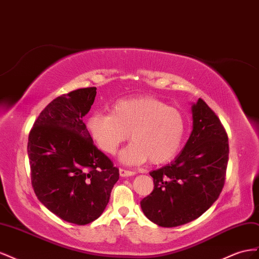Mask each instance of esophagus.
<instances>
[{
  "mask_svg": "<svg viewBox=\"0 0 259 259\" xmlns=\"http://www.w3.org/2000/svg\"><path fill=\"white\" fill-rule=\"evenodd\" d=\"M119 175H120V177H131V176H135L136 172L131 171V170H125V169L120 168L119 169Z\"/></svg>",
  "mask_w": 259,
  "mask_h": 259,
  "instance_id": "34e87169",
  "label": "esophagus"
}]
</instances>
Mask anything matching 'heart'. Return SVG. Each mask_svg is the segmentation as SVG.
<instances>
[{
    "mask_svg": "<svg viewBox=\"0 0 259 259\" xmlns=\"http://www.w3.org/2000/svg\"><path fill=\"white\" fill-rule=\"evenodd\" d=\"M87 129L102 151L115 154L124 141L134 140L120 153L127 165L150 160L165 164L179 153L187 134L182 112L153 97H136L117 101L112 113H95L87 120Z\"/></svg>",
    "mask_w": 259,
    "mask_h": 259,
    "instance_id": "b5f03b06",
    "label": "heart"
}]
</instances>
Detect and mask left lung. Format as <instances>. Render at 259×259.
Returning a JSON list of instances; mask_svg holds the SVG:
<instances>
[{
  "mask_svg": "<svg viewBox=\"0 0 259 259\" xmlns=\"http://www.w3.org/2000/svg\"><path fill=\"white\" fill-rule=\"evenodd\" d=\"M191 113L186 145L170 164L150 172L154 190L140 202L144 215L160 227L182 226L202 216L224 188L229 159L226 130L202 99L192 103Z\"/></svg>",
  "mask_w": 259,
  "mask_h": 259,
  "instance_id": "left-lung-1",
  "label": "left lung"
}]
</instances>
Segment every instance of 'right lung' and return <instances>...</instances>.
<instances>
[{
  "label": "right lung",
  "instance_id": "add662e5",
  "mask_svg": "<svg viewBox=\"0 0 259 259\" xmlns=\"http://www.w3.org/2000/svg\"><path fill=\"white\" fill-rule=\"evenodd\" d=\"M95 95L97 88H84L56 98L42 110L28 139L36 197L56 216L79 226L102 215L119 179L83 122Z\"/></svg>",
  "mask_w": 259,
  "mask_h": 259
}]
</instances>
